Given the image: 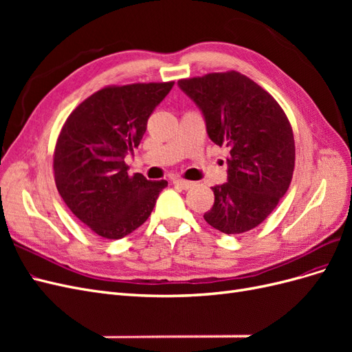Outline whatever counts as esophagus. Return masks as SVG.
<instances>
[{"mask_svg":"<svg viewBox=\"0 0 352 352\" xmlns=\"http://www.w3.org/2000/svg\"><path fill=\"white\" fill-rule=\"evenodd\" d=\"M173 185L180 189H189L194 184L189 182V180H184V179H173Z\"/></svg>","mask_w":352,"mask_h":352,"instance_id":"esophagus-1","label":"esophagus"}]
</instances>
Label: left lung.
Instances as JSON below:
<instances>
[{
	"instance_id": "left-lung-1",
	"label": "left lung",
	"mask_w": 352,
	"mask_h": 352,
	"mask_svg": "<svg viewBox=\"0 0 352 352\" xmlns=\"http://www.w3.org/2000/svg\"><path fill=\"white\" fill-rule=\"evenodd\" d=\"M177 85L197 104L210 140L229 148L228 182L211 188L214 204L206 221L228 235L254 229L291 184L295 142L289 120L269 92L238 72Z\"/></svg>"
}]
</instances>
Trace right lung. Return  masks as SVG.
Returning a JSON list of instances; mask_svg holds the SVG:
<instances>
[{
    "label": "right lung",
    "mask_w": 352,
    "mask_h": 352,
    "mask_svg": "<svg viewBox=\"0 0 352 352\" xmlns=\"http://www.w3.org/2000/svg\"><path fill=\"white\" fill-rule=\"evenodd\" d=\"M175 82L104 88L69 116L54 153L58 192L97 235L120 239L150 217L167 180L127 175L124 158L140 145L148 117Z\"/></svg>",
    "instance_id": "1"
}]
</instances>
